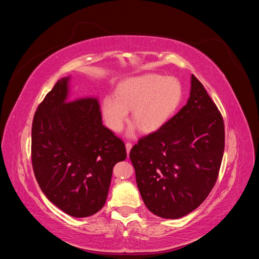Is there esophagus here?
<instances>
[{"instance_id": "esophagus-1", "label": "esophagus", "mask_w": 259, "mask_h": 259, "mask_svg": "<svg viewBox=\"0 0 259 259\" xmlns=\"http://www.w3.org/2000/svg\"><path fill=\"white\" fill-rule=\"evenodd\" d=\"M132 147H133V145H132L131 143H126V144H125V148H126V152H127V155H128L130 151H131Z\"/></svg>"}]
</instances>
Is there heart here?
<instances>
[{
	"mask_svg": "<svg viewBox=\"0 0 259 259\" xmlns=\"http://www.w3.org/2000/svg\"><path fill=\"white\" fill-rule=\"evenodd\" d=\"M182 93V85L174 77L154 73L131 77L117 86L115 96L104 97L101 112L107 126L113 132L123 130L133 110V122L145 133H153L173 115ZM133 134L134 131H131L130 135Z\"/></svg>",
	"mask_w": 259,
	"mask_h": 259,
	"instance_id": "obj_1",
	"label": "heart"
}]
</instances>
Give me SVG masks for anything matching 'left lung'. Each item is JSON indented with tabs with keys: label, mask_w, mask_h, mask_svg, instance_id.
Returning <instances> with one entry per match:
<instances>
[{
	"label": "left lung",
	"mask_w": 259,
	"mask_h": 259,
	"mask_svg": "<svg viewBox=\"0 0 259 259\" xmlns=\"http://www.w3.org/2000/svg\"><path fill=\"white\" fill-rule=\"evenodd\" d=\"M224 149L223 116L192 74L186 106L130 152L148 209L177 219L201 205L216 183Z\"/></svg>",
	"instance_id": "obj_1"
}]
</instances>
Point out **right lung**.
I'll use <instances>...</instances> for the list:
<instances>
[{
    "label": "right lung",
    "mask_w": 259,
    "mask_h": 259,
    "mask_svg": "<svg viewBox=\"0 0 259 259\" xmlns=\"http://www.w3.org/2000/svg\"><path fill=\"white\" fill-rule=\"evenodd\" d=\"M70 76L58 80L37 107L31 134L37 184L53 204L82 218L105 205L112 169L126 159L124 143L105 127L98 100H69Z\"/></svg>",
    "instance_id": "right-lung-1"
}]
</instances>
